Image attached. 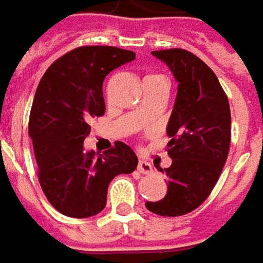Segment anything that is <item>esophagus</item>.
Here are the masks:
<instances>
[{"mask_svg":"<svg viewBox=\"0 0 263 263\" xmlns=\"http://www.w3.org/2000/svg\"><path fill=\"white\" fill-rule=\"evenodd\" d=\"M138 170L140 173H143V175H149L154 172V168H152V165L148 163V161H139L138 163Z\"/></svg>","mask_w":263,"mask_h":263,"instance_id":"obj_1","label":"esophagus"}]
</instances>
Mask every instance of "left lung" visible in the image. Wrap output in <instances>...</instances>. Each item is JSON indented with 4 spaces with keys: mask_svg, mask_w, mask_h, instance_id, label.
I'll return each mask as SVG.
<instances>
[{
    "mask_svg": "<svg viewBox=\"0 0 263 263\" xmlns=\"http://www.w3.org/2000/svg\"><path fill=\"white\" fill-rule=\"evenodd\" d=\"M177 83L175 106L167 124L172 165L165 168L167 194L146 209L161 216L195 210L215 188L231 143L230 102L215 72L186 50H160Z\"/></svg>",
    "mask_w": 263,
    "mask_h": 263,
    "instance_id": "left-lung-1",
    "label": "left lung"
}]
</instances>
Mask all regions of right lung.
Listing matches in <instances>:
<instances>
[{"instance_id":"obj_1","label":"right lung","mask_w":263,"mask_h":263,"mask_svg":"<svg viewBox=\"0 0 263 263\" xmlns=\"http://www.w3.org/2000/svg\"><path fill=\"white\" fill-rule=\"evenodd\" d=\"M135 58L133 51L117 47H80L56 60L38 84L29 136L41 188L65 216L100 213L112 179L138 165L135 151L123 142L99 157L84 149L90 120L105 114V77Z\"/></svg>"}]
</instances>
